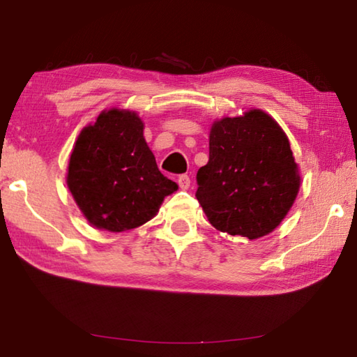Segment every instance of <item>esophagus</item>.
<instances>
[{
	"label": "esophagus",
	"mask_w": 357,
	"mask_h": 357,
	"mask_svg": "<svg viewBox=\"0 0 357 357\" xmlns=\"http://www.w3.org/2000/svg\"><path fill=\"white\" fill-rule=\"evenodd\" d=\"M178 184H179L181 189L187 190V189H189V185H190V178L187 176V174H179V176H178Z\"/></svg>",
	"instance_id": "1"
}]
</instances>
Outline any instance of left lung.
Instances as JSON below:
<instances>
[{
    "mask_svg": "<svg viewBox=\"0 0 357 357\" xmlns=\"http://www.w3.org/2000/svg\"><path fill=\"white\" fill-rule=\"evenodd\" d=\"M197 200L211 225L258 239L285 219L301 176L288 137L261 110L215 121L209 160L197 173Z\"/></svg>",
    "mask_w": 357,
    "mask_h": 357,
    "instance_id": "8db88e82",
    "label": "left lung"
}]
</instances>
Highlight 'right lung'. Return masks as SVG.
Returning <instances> with one entry per match:
<instances>
[{
	"label": "right lung",
	"instance_id": "1",
	"mask_svg": "<svg viewBox=\"0 0 357 357\" xmlns=\"http://www.w3.org/2000/svg\"><path fill=\"white\" fill-rule=\"evenodd\" d=\"M68 187L91 225L119 233L153 219L178 190L159 172L135 112L112 108L84 128L70 154Z\"/></svg>",
	"mask_w": 357,
	"mask_h": 357
}]
</instances>
